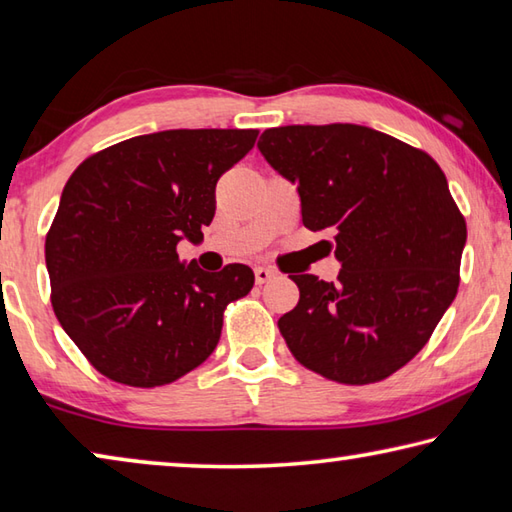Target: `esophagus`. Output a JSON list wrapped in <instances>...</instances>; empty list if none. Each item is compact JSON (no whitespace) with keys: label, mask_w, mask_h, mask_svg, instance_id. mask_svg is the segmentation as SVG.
Here are the masks:
<instances>
[{"label":"esophagus","mask_w":512,"mask_h":512,"mask_svg":"<svg viewBox=\"0 0 512 512\" xmlns=\"http://www.w3.org/2000/svg\"><path fill=\"white\" fill-rule=\"evenodd\" d=\"M254 276H256V283L263 285V283H270L272 279H276V272L272 270V267H256Z\"/></svg>","instance_id":"34e87169"}]
</instances>
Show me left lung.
Returning <instances> with one entry per match:
<instances>
[{
	"label": "left lung",
	"instance_id": "8db88e82",
	"mask_svg": "<svg viewBox=\"0 0 512 512\" xmlns=\"http://www.w3.org/2000/svg\"><path fill=\"white\" fill-rule=\"evenodd\" d=\"M297 184L301 220L333 233L337 281L290 274L297 308L279 319L306 369L371 384L414 360L459 290L468 238L441 166L409 143L353 123L283 125L258 141Z\"/></svg>",
	"mask_w": 512,
	"mask_h": 512
}]
</instances>
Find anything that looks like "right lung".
Listing matches in <instances>:
<instances>
[{
	"label": "right lung",
	"instance_id": "obj_1",
	"mask_svg": "<svg viewBox=\"0 0 512 512\" xmlns=\"http://www.w3.org/2000/svg\"><path fill=\"white\" fill-rule=\"evenodd\" d=\"M258 130H164L87 157L65 184L44 258L51 306L80 353L107 380L164 387L220 342L231 301L254 272H202L177 242L202 240L215 184L254 148Z\"/></svg>",
	"mask_w": 512,
	"mask_h": 512
}]
</instances>
